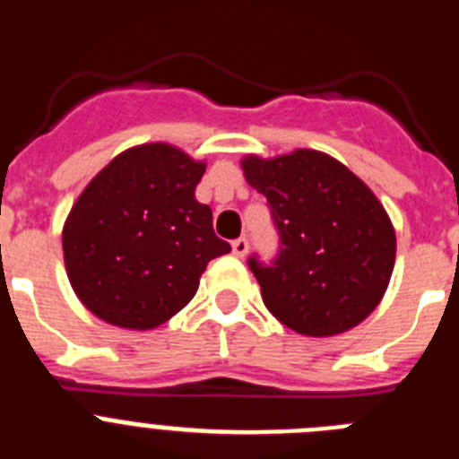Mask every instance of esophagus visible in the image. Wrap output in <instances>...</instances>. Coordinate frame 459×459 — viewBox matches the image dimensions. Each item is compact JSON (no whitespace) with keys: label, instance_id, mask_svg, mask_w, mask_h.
<instances>
[{"label":"esophagus","instance_id":"obj_1","mask_svg":"<svg viewBox=\"0 0 459 459\" xmlns=\"http://www.w3.org/2000/svg\"><path fill=\"white\" fill-rule=\"evenodd\" d=\"M232 253L237 255V257H246V253H248V238L241 237L237 238V241H232Z\"/></svg>","mask_w":459,"mask_h":459}]
</instances>
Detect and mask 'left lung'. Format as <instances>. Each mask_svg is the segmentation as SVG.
<instances>
[{"label": "left lung", "mask_w": 459, "mask_h": 459, "mask_svg": "<svg viewBox=\"0 0 459 459\" xmlns=\"http://www.w3.org/2000/svg\"><path fill=\"white\" fill-rule=\"evenodd\" d=\"M241 169L269 200L282 243L271 266L248 262L271 315L310 338L359 326L384 299L395 266V230L377 195L315 149L248 153Z\"/></svg>", "instance_id": "8db88e82"}]
</instances>
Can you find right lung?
<instances>
[{"mask_svg": "<svg viewBox=\"0 0 459 459\" xmlns=\"http://www.w3.org/2000/svg\"><path fill=\"white\" fill-rule=\"evenodd\" d=\"M204 169L179 147L147 142L89 181L62 232L66 275L89 312L149 331L188 306L206 264L232 250L195 200Z\"/></svg>", "mask_w": 459, "mask_h": 459, "instance_id": "right-lung-1", "label": "right lung"}]
</instances>
